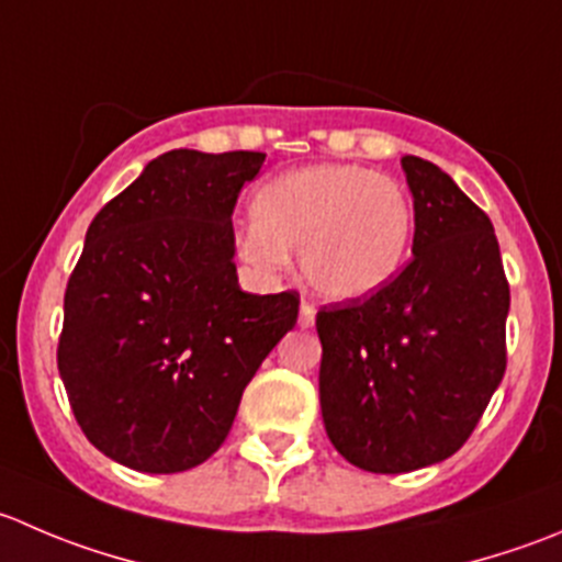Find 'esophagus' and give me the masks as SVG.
I'll list each match as a JSON object with an SVG mask.
<instances>
[{
	"label": "esophagus",
	"instance_id": "34e87169",
	"mask_svg": "<svg viewBox=\"0 0 562 562\" xmlns=\"http://www.w3.org/2000/svg\"><path fill=\"white\" fill-rule=\"evenodd\" d=\"M313 324H315V304L302 302V307H299V326H302V329H310Z\"/></svg>",
	"mask_w": 562,
	"mask_h": 562
}]
</instances>
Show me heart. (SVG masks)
Returning a JSON list of instances; mask_svg holds the SVG:
<instances>
[{
  "mask_svg": "<svg viewBox=\"0 0 562 562\" xmlns=\"http://www.w3.org/2000/svg\"><path fill=\"white\" fill-rule=\"evenodd\" d=\"M414 209L401 183L362 165H310L271 178L252 200L238 258L260 274L285 269L299 249L304 277L340 302L381 291L403 266Z\"/></svg>",
  "mask_w": 562,
  "mask_h": 562,
  "instance_id": "heart-1",
  "label": "heart"
}]
</instances>
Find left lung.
<instances>
[{"mask_svg": "<svg viewBox=\"0 0 562 562\" xmlns=\"http://www.w3.org/2000/svg\"><path fill=\"white\" fill-rule=\"evenodd\" d=\"M412 260L381 291L315 315L326 437L353 467L397 475L453 456L508 364V277L486 211L448 172L403 156Z\"/></svg>", "mask_w": 562, "mask_h": 562, "instance_id": "1", "label": "left lung"}]
</instances>
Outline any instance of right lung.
Returning <instances> with one entry per match:
<instances>
[{"instance_id":"add662e5","label":"right lung","mask_w":562,"mask_h":562,"mask_svg":"<svg viewBox=\"0 0 562 562\" xmlns=\"http://www.w3.org/2000/svg\"><path fill=\"white\" fill-rule=\"evenodd\" d=\"M266 154L170 150L87 227L57 368L85 437L139 472L192 470L299 318V293L238 288L233 209Z\"/></svg>"}]
</instances>
